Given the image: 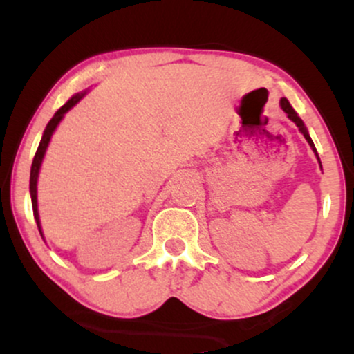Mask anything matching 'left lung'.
Wrapping results in <instances>:
<instances>
[{"label":"left lung","instance_id":"left-lung-1","mask_svg":"<svg viewBox=\"0 0 354 354\" xmlns=\"http://www.w3.org/2000/svg\"><path fill=\"white\" fill-rule=\"evenodd\" d=\"M281 108H283V111L286 113L288 115V118H290L291 121H293V123L298 126V129H299V133H303V136L306 138V141L308 143H310V146L313 148V151L316 153V148H315V145H313V140L310 138V135H308V131H306V128H304V124H303V121L299 120V116L296 115V111L293 109V106H291L290 104V101H288L286 98H283L281 100ZM316 156H318V153H316ZM318 161H319V158H318Z\"/></svg>","mask_w":354,"mask_h":354}]
</instances>
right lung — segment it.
I'll use <instances>...</instances> for the list:
<instances>
[{"mask_svg":"<svg viewBox=\"0 0 354 354\" xmlns=\"http://www.w3.org/2000/svg\"><path fill=\"white\" fill-rule=\"evenodd\" d=\"M84 93H78V95L73 96L71 100H68L66 103L61 106L58 111L55 113V116L51 118L50 123H48L46 129H44L43 133V138L41 141H39V146L38 149H36V154L33 158V165H31V174H30V193H31V203H33V214H35V219H36V225H38V230L39 233H41V226H39V214H38V200H36V181H38V173H39V166H41V161H43V156L44 153H46V148H48V143H50L51 140V135L53 131L56 129V126H58V123L61 120H63L64 113L68 111V109H71L73 106H75L78 101L83 98Z\"/></svg>","mask_w":354,"mask_h":354,"instance_id":"obj_1","label":"right lung"}]
</instances>
